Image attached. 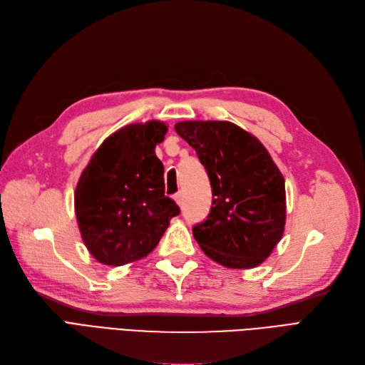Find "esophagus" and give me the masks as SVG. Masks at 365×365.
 I'll use <instances>...</instances> for the list:
<instances>
[{"instance_id":"obj_1","label":"esophagus","mask_w":365,"mask_h":365,"mask_svg":"<svg viewBox=\"0 0 365 365\" xmlns=\"http://www.w3.org/2000/svg\"><path fill=\"white\" fill-rule=\"evenodd\" d=\"M174 200H175V203H178L179 206H182V203H183V194H182V191H179L178 194H174Z\"/></svg>"}]
</instances>
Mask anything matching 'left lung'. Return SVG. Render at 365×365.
I'll use <instances>...</instances> for the list:
<instances>
[{"label":"left lung","mask_w":365,"mask_h":365,"mask_svg":"<svg viewBox=\"0 0 365 365\" xmlns=\"http://www.w3.org/2000/svg\"><path fill=\"white\" fill-rule=\"evenodd\" d=\"M175 132L206 168L212 206L194 238L210 259L229 268L262 264L284 235V175L259 139L229 121H182Z\"/></svg>","instance_id":"left-lung-1"}]
</instances>
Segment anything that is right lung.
<instances>
[{
    "label": "right lung",
    "mask_w": 365,
    "mask_h": 365,
    "mask_svg": "<svg viewBox=\"0 0 365 365\" xmlns=\"http://www.w3.org/2000/svg\"><path fill=\"white\" fill-rule=\"evenodd\" d=\"M160 121L130 124L110 135L80 175L74 205L89 253L120 267L147 256L180 214L165 195L155 148L167 133Z\"/></svg>",
    "instance_id": "add662e5"
}]
</instances>
